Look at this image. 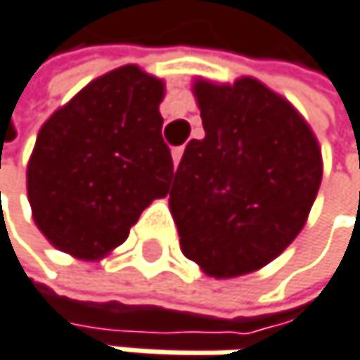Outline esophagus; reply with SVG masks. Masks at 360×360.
Masks as SVG:
<instances>
[{"label": "esophagus", "mask_w": 360, "mask_h": 360, "mask_svg": "<svg viewBox=\"0 0 360 360\" xmlns=\"http://www.w3.org/2000/svg\"><path fill=\"white\" fill-rule=\"evenodd\" d=\"M181 158H184V146L172 148V162H174V168L179 166V162H181Z\"/></svg>", "instance_id": "1"}]
</instances>
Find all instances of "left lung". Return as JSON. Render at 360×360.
Listing matches in <instances>:
<instances>
[{"instance_id": "8db88e82", "label": "left lung", "mask_w": 360, "mask_h": 360, "mask_svg": "<svg viewBox=\"0 0 360 360\" xmlns=\"http://www.w3.org/2000/svg\"><path fill=\"white\" fill-rule=\"evenodd\" d=\"M202 140L174 172L170 212L184 255L210 276L264 268L304 226L322 181V153L304 118L252 77L198 79Z\"/></svg>"}]
</instances>
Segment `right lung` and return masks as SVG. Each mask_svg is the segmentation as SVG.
<instances>
[{"mask_svg": "<svg viewBox=\"0 0 360 360\" xmlns=\"http://www.w3.org/2000/svg\"><path fill=\"white\" fill-rule=\"evenodd\" d=\"M164 84L122 66L88 84L40 129L27 164L34 222L60 250L99 259L127 240L153 198L168 194Z\"/></svg>", "mask_w": 360, "mask_h": 360, "instance_id": "right-lung-1", "label": "right lung"}]
</instances>
